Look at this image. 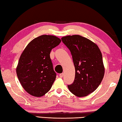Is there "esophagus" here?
Instances as JSON below:
<instances>
[{
	"label": "esophagus",
	"mask_w": 122,
	"mask_h": 122,
	"mask_svg": "<svg viewBox=\"0 0 122 122\" xmlns=\"http://www.w3.org/2000/svg\"><path fill=\"white\" fill-rule=\"evenodd\" d=\"M59 76H60V77H61V78H62V77H63V73H61V74H60L59 75Z\"/></svg>",
	"instance_id": "1"
}]
</instances>
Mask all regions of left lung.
Listing matches in <instances>:
<instances>
[{
	"label": "left lung",
	"instance_id": "left-lung-1",
	"mask_svg": "<svg viewBox=\"0 0 122 122\" xmlns=\"http://www.w3.org/2000/svg\"><path fill=\"white\" fill-rule=\"evenodd\" d=\"M61 40L70 50L75 69V80L68 88L77 97L94 92L102 82L105 69L97 45L79 35L63 36Z\"/></svg>",
	"mask_w": 122,
	"mask_h": 122
}]
</instances>
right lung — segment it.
Returning a JSON list of instances; mask_svg holds the SVG:
<instances>
[{"label": "right lung", "instance_id": "right-lung-1", "mask_svg": "<svg viewBox=\"0 0 122 122\" xmlns=\"http://www.w3.org/2000/svg\"><path fill=\"white\" fill-rule=\"evenodd\" d=\"M61 42L55 36L42 35L32 40L22 51L16 72L20 84L29 94L41 97L51 89L56 75L50 53Z\"/></svg>", "mask_w": 122, "mask_h": 122}]
</instances>
